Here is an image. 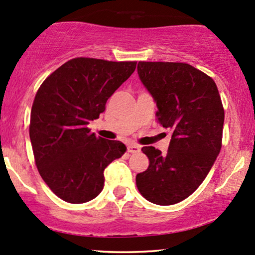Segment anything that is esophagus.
I'll list each match as a JSON object with an SVG mask.
<instances>
[{
	"mask_svg": "<svg viewBox=\"0 0 255 255\" xmlns=\"http://www.w3.org/2000/svg\"><path fill=\"white\" fill-rule=\"evenodd\" d=\"M140 149H141V147L139 146L138 144H129V145H128V152H130V153L139 152Z\"/></svg>",
	"mask_w": 255,
	"mask_h": 255,
	"instance_id": "1",
	"label": "esophagus"
}]
</instances>
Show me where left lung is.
Returning a JSON list of instances; mask_svg holds the SVG:
<instances>
[{
    "label": "left lung",
    "instance_id": "left-lung-1",
    "mask_svg": "<svg viewBox=\"0 0 255 255\" xmlns=\"http://www.w3.org/2000/svg\"><path fill=\"white\" fill-rule=\"evenodd\" d=\"M141 83L157 105L158 122L172 130L168 151L144 146L149 167L136 187L150 202L175 205L205 180L222 149L224 109L217 85L185 63L139 61Z\"/></svg>",
    "mask_w": 255,
    "mask_h": 255
}]
</instances>
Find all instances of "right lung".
<instances>
[{
	"label": "right lung",
	"instance_id": "right-lung-1",
	"mask_svg": "<svg viewBox=\"0 0 255 255\" xmlns=\"http://www.w3.org/2000/svg\"><path fill=\"white\" fill-rule=\"evenodd\" d=\"M135 61L75 58L44 80L30 117L36 166L61 200L85 203L104 187V169L127 147L91 133L108 99L135 70Z\"/></svg>",
	"mask_w": 255,
	"mask_h": 255
}]
</instances>
